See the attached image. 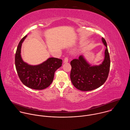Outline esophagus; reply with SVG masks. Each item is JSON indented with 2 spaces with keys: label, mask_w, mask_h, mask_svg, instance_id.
Segmentation results:
<instances>
[{
  "label": "esophagus",
  "mask_w": 130,
  "mask_h": 130,
  "mask_svg": "<svg viewBox=\"0 0 130 130\" xmlns=\"http://www.w3.org/2000/svg\"><path fill=\"white\" fill-rule=\"evenodd\" d=\"M68 62V57H66L64 58V63H67Z\"/></svg>",
  "instance_id": "34e87169"
}]
</instances>
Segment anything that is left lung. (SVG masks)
<instances>
[{"mask_svg": "<svg viewBox=\"0 0 130 130\" xmlns=\"http://www.w3.org/2000/svg\"><path fill=\"white\" fill-rule=\"evenodd\" d=\"M106 46L105 58L101 64L90 66L80 56L78 59H73L70 62L71 69L70 79L73 86L82 91H90L102 85L107 80L110 69V58L105 39L102 38Z\"/></svg>", "mask_w": 130, "mask_h": 130, "instance_id": "8db88e82", "label": "left lung"}]
</instances>
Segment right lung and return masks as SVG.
Masks as SVG:
<instances>
[{"mask_svg": "<svg viewBox=\"0 0 130 130\" xmlns=\"http://www.w3.org/2000/svg\"><path fill=\"white\" fill-rule=\"evenodd\" d=\"M26 36L21 40L17 48L15 57L16 71L20 79L25 85L32 89L42 90L52 83L54 72L62 66V60L50 58L37 66H31L25 63L21 56V49Z\"/></svg>", "mask_w": 130, "mask_h": 130, "instance_id": "add662e5", "label": "right lung"}]
</instances>
